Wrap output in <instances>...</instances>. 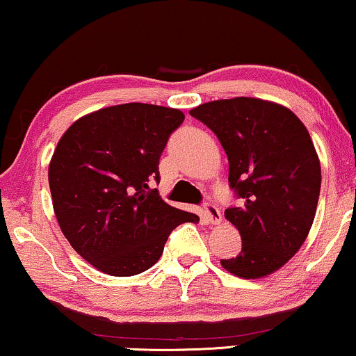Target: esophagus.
I'll use <instances>...</instances> for the list:
<instances>
[{"instance_id": "34e87169", "label": "esophagus", "mask_w": 356, "mask_h": 356, "mask_svg": "<svg viewBox=\"0 0 356 356\" xmlns=\"http://www.w3.org/2000/svg\"><path fill=\"white\" fill-rule=\"evenodd\" d=\"M204 217L207 218L209 223H220L222 220V213L218 211V207L216 204H211V202H206L204 204Z\"/></svg>"}]
</instances>
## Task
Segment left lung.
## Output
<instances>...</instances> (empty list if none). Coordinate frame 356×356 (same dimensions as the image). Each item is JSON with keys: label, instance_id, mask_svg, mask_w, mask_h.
<instances>
[{"label": "left lung", "instance_id": "8db88e82", "mask_svg": "<svg viewBox=\"0 0 356 356\" xmlns=\"http://www.w3.org/2000/svg\"><path fill=\"white\" fill-rule=\"evenodd\" d=\"M189 115L220 140L241 199L225 211L241 251L220 264L243 279L272 274L300 250L316 216L321 165L308 129L285 106L251 97L209 102Z\"/></svg>", "mask_w": 356, "mask_h": 356}]
</instances>
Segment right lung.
I'll use <instances>...</instances> for the list:
<instances>
[{"label": "right lung", "instance_id": "1", "mask_svg": "<svg viewBox=\"0 0 356 356\" xmlns=\"http://www.w3.org/2000/svg\"><path fill=\"white\" fill-rule=\"evenodd\" d=\"M179 110L124 104L82 116L63 134L48 168L53 209L66 240L108 275L131 277L160 259L170 233L196 213L152 189Z\"/></svg>", "mask_w": 356, "mask_h": 356}]
</instances>
